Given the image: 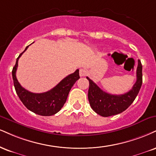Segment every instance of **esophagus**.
I'll use <instances>...</instances> for the list:
<instances>
[{
  "mask_svg": "<svg viewBox=\"0 0 156 156\" xmlns=\"http://www.w3.org/2000/svg\"><path fill=\"white\" fill-rule=\"evenodd\" d=\"M87 73H88V71H87V70H86V69L82 68V69H80V70L79 74L81 77L86 76V75H87Z\"/></svg>",
  "mask_w": 156,
  "mask_h": 156,
  "instance_id": "esophagus-1",
  "label": "esophagus"
}]
</instances>
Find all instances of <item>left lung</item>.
Returning <instances> with one entry per match:
<instances>
[{
    "label": "left lung",
    "mask_w": 156,
    "mask_h": 156,
    "mask_svg": "<svg viewBox=\"0 0 156 156\" xmlns=\"http://www.w3.org/2000/svg\"><path fill=\"white\" fill-rule=\"evenodd\" d=\"M89 82L88 98L93 110L99 115L108 117L121 113L126 110L137 96L142 83V65L138 59L136 81L132 89L124 94L113 95L102 91L93 80L86 77Z\"/></svg>",
    "instance_id": "left-lung-1"
}]
</instances>
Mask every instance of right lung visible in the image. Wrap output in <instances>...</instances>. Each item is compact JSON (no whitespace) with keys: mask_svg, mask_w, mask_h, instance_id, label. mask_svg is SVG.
Returning a JSON list of instances; mask_svg holds the SVG:
<instances>
[{"mask_svg":"<svg viewBox=\"0 0 156 156\" xmlns=\"http://www.w3.org/2000/svg\"><path fill=\"white\" fill-rule=\"evenodd\" d=\"M25 48L22 53L16 59V64L12 70V78L16 92L19 98L28 110L37 115L50 116L56 114L61 110L74 83L80 78L79 70H76L72 74L65 77L55 87L46 92L32 93L24 89L19 83L16 77V71L18 67V60L22 54L27 49Z\"/></svg>","mask_w":156,"mask_h":156,"instance_id":"add662e5","label":"right lung"}]
</instances>
